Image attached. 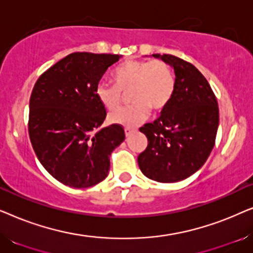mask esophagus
Wrapping results in <instances>:
<instances>
[{"instance_id":"34e87169","label":"esophagus","mask_w":253,"mask_h":253,"mask_svg":"<svg viewBox=\"0 0 253 253\" xmlns=\"http://www.w3.org/2000/svg\"><path fill=\"white\" fill-rule=\"evenodd\" d=\"M134 131H136V130H134V129H130V127H126V129H124V132H126V137L130 136V134L132 133V132H134Z\"/></svg>"}]
</instances>
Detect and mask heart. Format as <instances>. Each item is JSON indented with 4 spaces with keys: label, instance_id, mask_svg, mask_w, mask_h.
Listing matches in <instances>:
<instances>
[{
    "label": "heart",
    "instance_id": "1",
    "mask_svg": "<svg viewBox=\"0 0 253 253\" xmlns=\"http://www.w3.org/2000/svg\"><path fill=\"white\" fill-rule=\"evenodd\" d=\"M114 86L100 83L95 88L99 102L109 112L122 102V93L129 92L131 106L110 114L109 122L134 127L147 119L150 109L160 112L170 102L175 92V76L171 68L161 60L123 62L114 69Z\"/></svg>",
    "mask_w": 253,
    "mask_h": 253
}]
</instances>
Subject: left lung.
Masks as SVG:
<instances>
[{"instance_id":"8db88e82","label":"left lung","mask_w":253,"mask_h":253,"mask_svg":"<svg viewBox=\"0 0 253 253\" xmlns=\"http://www.w3.org/2000/svg\"><path fill=\"white\" fill-rule=\"evenodd\" d=\"M152 56L174 68L176 85L160 117L139 129L148 144L137 160L146 177L179 182L199 170L210 157L219 126V107L209 82L195 65L174 55Z\"/></svg>"}]
</instances>
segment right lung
I'll list each match as a JSON object with an SVG mask.
<instances>
[{"instance_id":"right-lung-1","label":"right lung","mask_w":253,"mask_h":253,"mask_svg":"<svg viewBox=\"0 0 253 253\" xmlns=\"http://www.w3.org/2000/svg\"><path fill=\"white\" fill-rule=\"evenodd\" d=\"M121 55L72 53L43 72L30 98L29 133L40 164L58 182L89 188L103 181L109 157L126 138L119 124L99 127L106 109L100 79Z\"/></svg>"}]
</instances>
